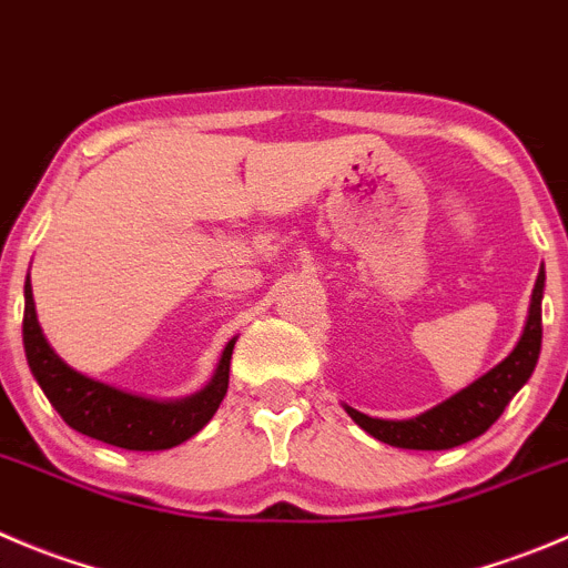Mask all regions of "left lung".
<instances>
[{
    "label": "left lung",
    "mask_w": 568,
    "mask_h": 568,
    "mask_svg": "<svg viewBox=\"0 0 568 568\" xmlns=\"http://www.w3.org/2000/svg\"><path fill=\"white\" fill-rule=\"evenodd\" d=\"M544 264L538 270L536 287H532L530 312H527V323L518 337L516 348L494 365L485 376L463 387L460 393L449 396L437 407L426 409V413L415 415L407 420H387V418H371V415L359 413V409L343 404L345 413L351 415L356 426L374 435L376 440L396 446V449H418V452H440L455 449L463 443L474 440L490 429L496 418L505 413L510 398L527 385L538 365V354H541V301H544Z\"/></svg>",
    "instance_id": "1"
}]
</instances>
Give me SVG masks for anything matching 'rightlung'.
I'll return each mask as SVG.
<instances>
[{
	"label": "right lung",
	"instance_id": "add662e5",
	"mask_svg": "<svg viewBox=\"0 0 568 568\" xmlns=\"http://www.w3.org/2000/svg\"><path fill=\"white\" fill-rule=\"evenodd\" d=\"M21 337H24L27 365H30L32 376L41 385L44 396L50 398L52 407L61 413V418L72 429L83 432L94 440L131 452L172 449L178 443L197 435L212 420L220 402L225 398V390H229L231 354H234L236 343V337L229 339L209 385L200 387L192 396L164 402V398H148L119 390V387L80 374L55 354L50 339L44 337V328L38 323L30 273L24 281Z\"/></svg>",
	"mask_w": 568,
	"mask_h": 568
}]
</instances>
